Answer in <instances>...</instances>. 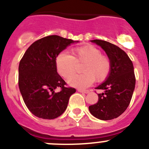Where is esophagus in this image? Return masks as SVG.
I'll list each match as a JSON object with an SVG mask.
<instances>
[{"label":"esophagus","instance_id":"obj_1","mask_svg":"<svg viewBox=\"0 0 149 149\" xmlns=\"http://www.w3.org/2000/svg\"><path fill=\"white\" fill-rule=\"evenodd\" d=\"M78 91H79V92L81 93H85V94H88V93L89 92L88 90H84L81 89V88H79V89H78Z\"/></svg>","mask_w":149,"mask_h":149}]
</instances>
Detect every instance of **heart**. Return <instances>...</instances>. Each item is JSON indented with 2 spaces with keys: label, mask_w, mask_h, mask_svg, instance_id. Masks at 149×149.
Returning <instances> with one entry per match:
<instances>
[{
  "label": "heart",
  "mask_w": 149,
  "mask_h": 149,
  "mask_svg": "<svg viewBox=\"0 0 149 149\" xmlns=\"http://www.w3.org/2000/svg\"><path fill=\"white\" fill-rule=\"evenodd\" d=\"M76 63H84L81 74L70 76L68 82L72 86L86 88L94 80L101 82L107 79L112 69L111 61L107 55L95 46L88 45L76 47L72 50V55L61 52L55 58L58 73L65 79L73 74L76 70Z\"/></svg>",
  "instance_id": "heart-1"
}]
</instances>
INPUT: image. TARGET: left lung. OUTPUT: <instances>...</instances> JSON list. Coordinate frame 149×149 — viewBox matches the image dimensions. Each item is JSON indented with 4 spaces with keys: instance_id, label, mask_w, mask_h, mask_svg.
I'll return each instance as SVG.
<instances>
[{
    "instance_id": "1",
    "label": "left lung",
    "mask_w": 149,
    "mask_h": 149,
    "mask_svg": "<svg viewBox=\"0 0 149 149\" xmlns=\"http://www.w3.org/2000/svg\"><path fill=\"white\" fill-rule=\"evenodd\" d=\"M91 42L105 51L112 69L105 81L96 88L104 92L98 94V102L88 107V109L95 118L109 120L122 115L130 102L136 85L134 68L128 55L119 47L104 40Z\"/></svg>"
}]
</instances>
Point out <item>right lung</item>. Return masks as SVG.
Masks as SVG:
<instances>
[{"mask_svg": "<svg viewBox=\"0 0 149 149\" xmlns=\"http://www.w3.org/2000/svg\"><path fill=\"white\" fill-rule=\"evenodd\" d=\"M78 42L47 36L32 43L22 57L19 66V90L29 110L36 117L52 120L65 112L76 89L65 86V81L57 72L55 58ZM57 88H61L59 93L55 91Z\"/></svg>", "mask_w": 149, "mask_h": 149, "instance_id": "add662e5", "label": "right lung"}]
</instances>
